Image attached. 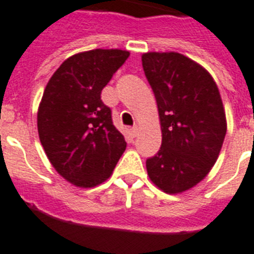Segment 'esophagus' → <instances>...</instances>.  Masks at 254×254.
<instances>
[{"mask_svg":"<svg viewBox=\"0 0 254 254\" xmlns=\"http://www.w3.org/2000/svg\"><path fill=\"white\" fill-rule=\"evenodd\" d=\"M131 131H133L134 135H137L138 131H139V127H138V125H134V127H131Z\"/></svg>","mask_w":254,"mask_h":254,"instance_id":"obj_1","label":"esophagus"}]
</instances>
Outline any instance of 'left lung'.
Listing matches in <instances>:
<instances>
[{"label": "left lung", "instance_id": "left-lung-1", "mask_svg": "<svg viewBox=\"0 0 254 254\" xmlns=\"http://www.w3.org/2000/svg\"><path fill=\"white\" fill-rule=\"evenodd\" d=\"M142 66L155 95L162 146L146 160L150 180L168 194L190 189L215 164L227 121L215 80L177 52H147Z\"/></svg>", "mask_w": 254, "mask_h": 254}]
</instances>
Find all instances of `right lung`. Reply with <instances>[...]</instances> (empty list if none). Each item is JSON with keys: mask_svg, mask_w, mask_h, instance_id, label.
Segmentation results:
<instances>
[{"mask_svg": "<svg viewBox=\"0 0 254 254\" xmlns=\"http://www.w3.org/2000/svg\"><path fill=\"white\" fill-rule=\"evenodd\" d=\"M129 55L123 49L77 53L47 83L38 109L39 138L55 170L75 187L104 183L127 148L100 94Z\"/></svg>", "mask_w": 254, "mask_h": 254, "instance_id": "obj_1", "label": "right lung"}]
</instances>
